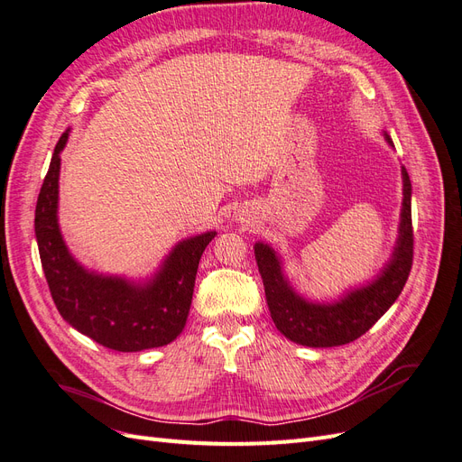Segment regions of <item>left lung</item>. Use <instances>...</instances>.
Listing matches in <instances>:
<instances>
[{"label":"left lung","mask_w":462,"mask_h":462,"mask_svg":"<svg viewBox=\"0 0 462 462\" xmlns=\"http://www.w3.org/2000/svg\"><path fill=\"white\" fill-rule=\"evenodd\" d=\"M383 138L393 146L387 133H383ZM401 175L402 206L393 253L372 282L345 291L337 300L319 302L302 297L287 279L282 256L270 245H254L272 319L289 341L314 348L346 345L365 335L397 300L412 265V187L404 167H401Z\"/></svg>","instance_id":"8db88e82"}]
</instances>
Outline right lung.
<instances>
[{"instance_id": "obj_1", "label": "right lung", "mask_w": 462, "mask_h": 462, "mask_svg": "<svg viewBox=\"0 0 462 462\" xmlns=\"http://www.w3.org/2000/svg\"><path fill=\"white\" fill-rule=\"evenodd\" d=\"M67 141L69 129L55 144L34 217L38 253L55 306L69 326L119 353L175 341L187 324L200 256L216 231L179 241L146 279L85 268L67 248L58 217L60 153Z\"/></svg>"}]
</instances>
